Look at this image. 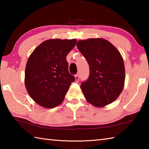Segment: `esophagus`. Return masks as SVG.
Here are the masks:
<instances>
[{"mask_svg":"<svg viewBox=\"0 0 149 149\" xmlns=\"http://www.w3.org/2000/svg\"><path fill=\"white\" fill-rule=\"evenodd\" d=\"M75 81L79 82V74H77L76 75H75Z\"/></svg>","mask_w":149,"mask_h":149,"instance_id":"1","label":"esophagus"}]
</instances>
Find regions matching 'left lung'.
<instances>
[{
	"label": "left lung",
	"mask_w": 149,
	"mask_h": 149,
	"mask_svg": "<svg viewBox=\"0 0 149 149\" xmlns=\"http://www.w3.org/2000/svg\"><path fill=\"white\" fill-rule=\"evenodd\" d=\"M78 50L89 65V76L81 84L85 98L97 107L117 99L124 87L125 67L120 52L104 39L81 40Z\"/></svg>",
	"instance_id": "obj_1"
}]
</instances>
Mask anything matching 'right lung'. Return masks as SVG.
I'll list each match as a JSON object with an SVG mask.
<instances>
[{
	"mask_svg": "<svg viewBox=\"0 0 149 149\" xmlns=\"http://www.w3.org/2000/svg\"><path fill=\"white\" fill-rule=\"evenodd\" d=\"M76 39H50L40 44L30 55L25 72V85L32 99L41 107L61 104L74 76L68 71V54Z\"/></svg>",
	"mask_w": 149,
	"mask_h": 149,
	"instance_id": "obj_1",
	"label": "right lung"
}]
</instances>
